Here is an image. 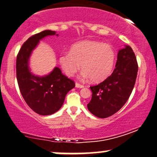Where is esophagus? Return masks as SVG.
<instances>
[{"label":"esophagus","instance_id":"34e87169","mask_svg":"<svg viewBox=\"0 0 157 157\" xmlns=\"http://www.w3.org/2000/svg\"><path fill=\"white\" fill-rule=\"evenodd\" d=\"M75 87L76 88H83L84 86L82 85V84H79V83H75Z\"/></svg>","mask_w":157,"mask_h":157}]
</instances>
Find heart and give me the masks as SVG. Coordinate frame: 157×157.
Returning a JSON list of instances; mask_svg holds the SVG:
<instances>
[{
  "mask_svg": "<svg viewBox=\"0 0 157 157\" xmlns=\"http://www.w3.org/2000/svg\"><path fill=\"white\" fill-rule=\"evenodd\" d=\"M115 59L116 52L110 44L84 40L72 46L69 53L61 54L59 62L68 77H73L81 66V78L98 83L111 74Z\"/></svg>",
  "mask_w": 157,
  "mask_h": 157,
  "instance_id": "heart-1",
  "label": "heart"
}]
</instances>
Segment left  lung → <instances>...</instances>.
<instances>
[{
  "label": "left lung",
  "instance_id": "8db88e82",
  "mask_svg": "<svg viewBox=\"0 0 157 157\" xmlns=\"http://www.w3.org/2000/svg\"><path fill=\"white\" fill-rule=\"evenodd\" d=\"M138 66L132 48L119 49L113 73L98 85L90 86L91 99L87 104L91 113L99 118L113 115L128 101L136 83Z\"/></svg>",
  "mask_w": 157,
  "mask_h": 157
}]
</instances>
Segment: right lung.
I'll list each match as a JSON object with an SVG mask.
<instances>
[{
    "label": "right lung",
    "instance_id": "1",
    "mask_svg": "<svg viewBox=\"0 0 157 157\" xmlns=\"http://www.w3.org/2000/svg\"><path fill=\"white\" fill-rule=\"evenodd\" d=\"M58 36L56 31L45 30L25 42L17 57V79L24 101L35 113L50 115L63 105L68 92L75 87L74 82L54 67L47 75H35L30 68V58L40 41L47 36Z\"/></svg>",
    "mask_w": 157,
    "mask_h": 157
}]
</instances>
